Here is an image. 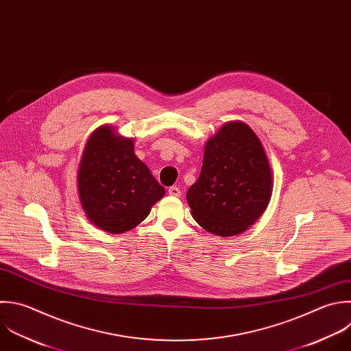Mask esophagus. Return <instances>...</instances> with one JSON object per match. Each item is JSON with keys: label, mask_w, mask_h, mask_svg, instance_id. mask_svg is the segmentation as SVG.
<instances>
[{"label": "esophagus", "mask_w": 351, "mask_h": 351, "mask_svg": "<svg viewBox=\"0 0 351 351\" xmlns=\"http://www.w3.org/2000/svg\"><path fill=\"white\" fill-rule=\"evenodd\" d=\"M167 192H169V195H170V196H176V197L181 196V191H180V188H178V186H170Z\"/></svg>", "instance_id": "1"}]
</instances>
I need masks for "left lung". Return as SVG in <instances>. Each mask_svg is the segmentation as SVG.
Returning <instances> with one entry per match:
<instances>
[{"instance_id":"left-lung-1","label":"left lung","mask_w":351,"mask_h":351,"mask_svg":"<svg viewBox=\"0 0 351 351\" xmlns=\"http://www.w3.org/2000/svg\"><path fill=\"white\" fill-rule=\"evenodd\" d=\"M271 189L273 174L258 136L244 122L233 121L206 143L202 171L186 200L203 229L229 237L262 215Z\"/></svg>"}]
</instances>
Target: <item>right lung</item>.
<instances>
[{
	"label": "right lung",
	"mask_w": 351,
	"mask_h": 351,
	"mask_svg": "<svg viewBox=\"0 0 351 351\" xmlns=\"http://www.w3.org/2000/svg\"><path fill=\"white\" fill-rule=\"evenodd\" d=\"M78 193L89 221L117 234L143 222L165 196V188L136 156L133 138L117 134L111 126H101L85 145Z\"/></svg>",
	"instance_id": "right-lung-1"
}]
</instances>
